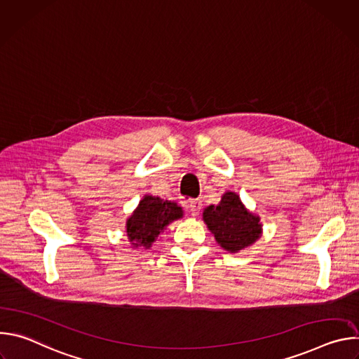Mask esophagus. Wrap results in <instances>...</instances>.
Wrapping results in <instances>:
<instances>
[{
	"label": "esophagus",
	"instance_id": "esophagus-1",
	"mask_svg": "<svg viewBox=\"0 0 359 359\" xmlns=\"http://www.w3.org/2000/svg\"><path fill=\"white\" fill-rule=\"evenodd\" d=\"M187 209H189V212H190V215H191L193 217L198 216V213H200V210H201V201H200L198 198L190 200V201L187 203Z\"/></svg>",
	"mask_w": 359,
	"mask_h": 359
}]
</instances>
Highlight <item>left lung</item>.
I'll return each mask as SVG.
<instances>
[{
  "mask_svg": "<svg viewBox=\"0 0 359 359\" xmlns=\"http://www.w3.org/2000/svg\"><path fill=\"white\" fill-rule=\"evenodd\" d=\"M203 222L213 233L217 244L229 251L238 252L257 241L263 234L260 216L250 212L236 191H226L219 204H210L203 210Z\"/></svg>",
  "mask_w": 359,
  "mask_h": 359,
  "instance_id": "8db88e82",
  "label": "left lung"
}]
</instances>
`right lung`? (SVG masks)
Here are the masks:
<instances>
[{"label":"right lung","instance_id":"1","mask_svg":"<svg viewBox=\"0 0 359 359\" xmlns=\"http://www.w3.org/2000/svg\"><path fill=\"white\" fill-rule=\"evenodd\" d=\"M182 217L183 209L176 201L144 194L126 220L125 231L132 247L149 250L170 223Z\"/></svg>","mask_w":359,"mask_h":359}]
</instances>
